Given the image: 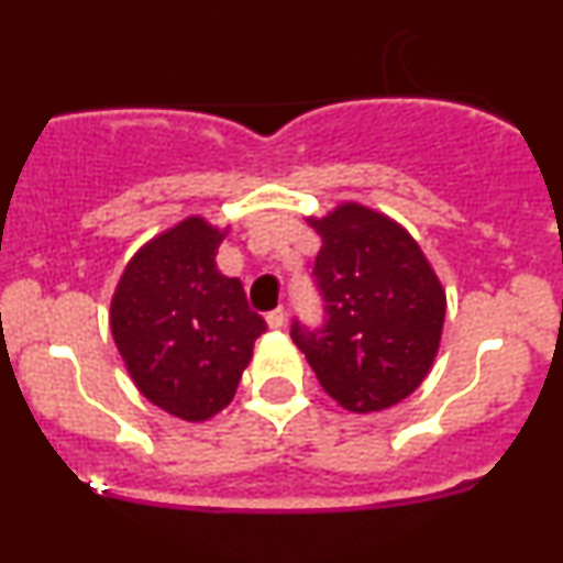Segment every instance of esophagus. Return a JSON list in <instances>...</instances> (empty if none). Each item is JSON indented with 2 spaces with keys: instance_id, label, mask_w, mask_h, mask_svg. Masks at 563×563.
<instances>
[{
  "instance_id": "esophagus-1",
  "label": "esophagus",
  "mask_w": 563,
  "mask_h": 563,
  "mask_svg": "<svg viewBox=\"0 0 563 563\" xmlns=\"http://www.w3.org/2000/svg\"><path fill=\"white\" fill-rule=\"evenodd\" d=\"M283 322H286V309L283 307H277V309H273V312H267V325L269 328H283Z\"/></svg>"
}]
</instances>
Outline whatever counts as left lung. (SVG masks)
<instances>
[{"label": "left lung", "instance_id": "1", "mask_svg": "<svg viewBox=\"0 0 563 563\" xmlns=\"http://www.w3.org/2000/svg\"><path fill=\"white\" fill-rule=\"evenodd\" d=\"M314 286L325 322L290 325L314 376L341 407L378 412L421 386L444 325V290L410 232L360 203L322 219Z\"/></svg>", "mask_w": 563, "mask_h": 563}]
</instances>
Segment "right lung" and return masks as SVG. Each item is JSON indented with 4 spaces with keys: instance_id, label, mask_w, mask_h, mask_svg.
Listing matches in <instances>:
<instances>
[{
    "instance_id": "right-lung-1",
    "label": "right lung",
    "mask_w": 563,
    "mask_h": 563,
    "mask_svg": "<svg viewBox=\"0 0 563 563\" xmlns=\"http://www.w3.org/2000/svg\"><path fill=\"white\" fill-rule=\"evenodd\" d=\"M224 232L187 217L142 245L111 301V333L129 376L161 410L206 421L235 397L267 331L238 277L217 269Z\"/></svg>"
}]
</instances>
